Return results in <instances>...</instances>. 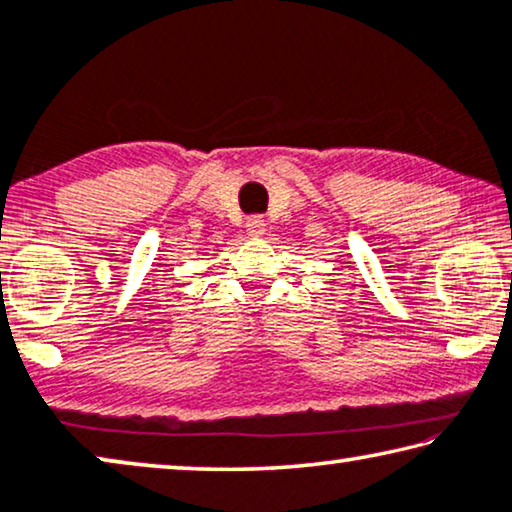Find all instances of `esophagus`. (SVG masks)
Instances as JSON below:
<instances>
[{"label": "esophagus", "instance_id": "obj_1", "mask_svg": "<svg viewBox=\"0 0 512 512\" xmlns=\"http://www.w3.org/2000/svg\"><path fill=\"white\" fill-rule=\"evenodd\" d=\"M246 232L250 236H262L266 232V220L262 216H250L246 220Z\"/></svg>", "mask_w": 512, "mask_h": 512}]
</instances>
